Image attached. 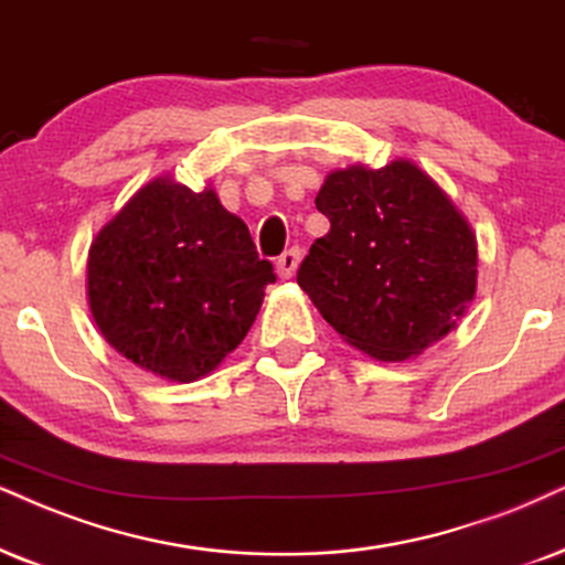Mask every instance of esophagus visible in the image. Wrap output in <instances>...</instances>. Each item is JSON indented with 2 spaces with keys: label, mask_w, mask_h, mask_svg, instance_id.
<instances>
[{
  "label": "esophagus",
  "mask_w": 565,
  "mask_h": 565,
  "mask_svg": "<svg viewBox=\"0 0 565 565\" xmlns=\"http://www.w3.org/2000/svg\"><path fill=\"white\" fill-rule=\"evenodd\" d=\"M299 260H302V249H299V247L287 249V253H284L281 258H278V263H276L278 276H281V278H291V276H295Z\"/></svg>",
  "instance_id": "esophagus-1"
}]
</instances>
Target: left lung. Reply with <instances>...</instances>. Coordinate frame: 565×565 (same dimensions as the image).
Instances as JSON below:
<instances>
[{
    "mask_svg": "<svg viewBox=\"0 0 565 565\" xmlns=\"http://www.w3.org/2000/svg\"><path fill=\"white\" fill-rule=\"evenodd\" d=\"M331 221L297 284L341 339L402 362L443 339L477 289V242L438 184L412 161L335 169L316 198Z\"/></svg>",
    "mask_w": 565,
    "mask_h": 565,
    "instance_id": "1",
    "label": "left lung"
}]
</instances>
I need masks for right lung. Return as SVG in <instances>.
Listing matches in <instances>:
<instances>
[{
  "label": "right lung",
  "instance_id": "right-lung-1",
  "mask_svg": "<svg viewBox=\"0 0 565 565\" xmlns=\"http://www.w3.org/2000/svg\"><path fill=\"white\" fill-rule=\"evenodd\" d=\"M274 266L245 221L159 177L93 239L88 299L104 339L148 373L192 383L234 352L258 316Z\"/></svg>",
  "mask_w": 565,
  "mask_h": 565
}]
</instances>
